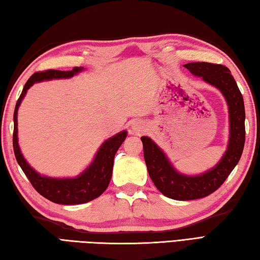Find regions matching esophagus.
I'll use <instances>...</instances> for the list:
<instances>
[{"label": "esophagus", "mask_w": 260, "mask_h": 260, "mask_svg": "<svg viewBox=\"0 0 260 260\" xmlns=\"http://www.w3.org/2000/svg\"><path fill=\"white\" fill-rule=\"evenodd\" d=\"M140 129H141L140 124H135V125L133 126V131L135 132V133H137V132H140Z\"/></svg>", "instance_id": "1"}]
</instances>
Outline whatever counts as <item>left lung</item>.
Returning <instances> with one entry per match:
<instances>
[{
    "label": "left lung",
    "instance_id": "obj_1",
    "mask_svg": "<svg viewBox=\"0 0 260 260\" xmlns=\"http://www.w3.org/2000/svg\"><path fill=\"white\" fill-rule=\"evenodd\" d=\"M184 67L222 93L228 105L229 140L227 150L213 168L201 174L187 175L173 167L167 154L152 139L141 137L145 163L153 183L165 197L179 201L208 197L220 187L239 162L246 135L244 98L230 70L222 64L209 62H190Z\"/></svg>",
    "mask_w": 260,
    "mask_h": 260
}]
</instances>
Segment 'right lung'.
<instances>
[{
    "label": "right lung",
    "instance_id": "right-lung-1",
    "mask_svg": "<svg viewBox=\"0 0 260 260\" xmlns=\"http://www.w3.org/2000/svg\"><path fill=\"white\" fill-rule=\"evenodd\" d=\"M82 70H85L84 67H76L70 71L47 70L33 74L26 81L14 109L13 150L16 161L33 187L42 197L58 204H81L89 202L103 194L112 179L115 154L118 151L121 143L125 141L127 131H121L105 141L98 148L92 162L75 178H51V176L42 175L37 172L26 162L20 150L18 139V110L27 90L36 82L52 79H68L78 75Z\"/></svg>",
    "mask_w": 260,
    "mask_h": 260
}]
</instances>
